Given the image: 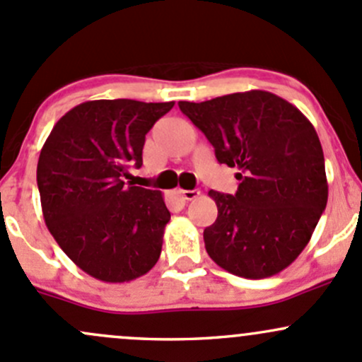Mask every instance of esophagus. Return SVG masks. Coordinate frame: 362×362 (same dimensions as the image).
<instances>
[{
    "label": "esophagus",
    "mask_w": 362,
    "mask_h": 362,
    "mask_svg": "<svg viewBox=\"0 0 362 362\" xmlns=\"http://www.w3.org/2000/svg\"><path fill=\"white\" fill-rule=\"evenodd\" d=\"M177 195L185 198V200H193V198L200 195V192L198 189H177Z\"/></svg>",
    "instance_id": "34e87169"
}]
</instances>
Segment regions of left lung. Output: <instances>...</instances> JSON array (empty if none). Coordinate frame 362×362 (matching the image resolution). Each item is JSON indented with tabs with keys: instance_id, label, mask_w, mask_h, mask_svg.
<instances>
[{
	"instance_id": "1",
	"label": "left lung",
	"mask_w": 362,
	"mask_h": 362,
	"mask_svg": "<svg viewBox=\"0 0 362 362\" xmlns=\"http://www.w3.org/2000/svg\"><path fill=\"white\" fill-rule=\"evenodd\" d=\"M177 105L217 160L240 170L235 195L209 192L217 219L204 231L205 250L242 278L278 274L309 243L328 202L316 129L297 107L260 89Z\"/></svg>"
}]
</instances>
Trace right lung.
<instances>
[{"label": "right lung", "mask_w": 362, "mask_h": 362, "mask_svg": "<svg viewBox=\"0 0 362 362\" xmlns=\"http://www.w3.org/2000/svg\"><path fill=\"white\" fill-rule=\"evenodd\" d=\"M174 102L93 100L53 126L37 160L42 216L67 257L93 278L124 283L146 274L162 252L170 212L157 189L127 186L145 136Z\"/></svg>", "instance_id": "add662e5"}]
</instances>
